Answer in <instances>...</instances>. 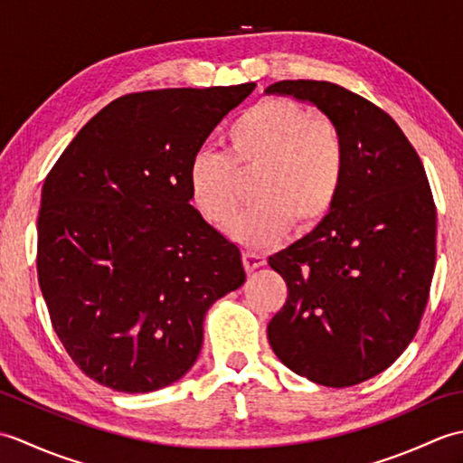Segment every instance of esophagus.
<instances>
[{"instance_id": "obj_1", "label": "esophagus", "mask_w": 463, "mask_h": 463, "mask_svg": "<svg viewBox=\"0 0 463 463\" xmlns=\"http://www.w3.org/2000/svg\"><path fill=\"white\" fill-rule=\"evenodd\" d=\"M242 264L247 270H254V269L264 267V264H267V259L257 252H242Z\"/></svg>"}]
</instances>
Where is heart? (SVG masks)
I'll use <instances>...</instances> for the list:
<instances>
[{"instance_id":"obj_1","label":"heart","mask_w":463,"mask_h":463,"mask_svg":"<svg viewBox=\"0 0 463 463\" xmlns=\"http://www.w3.org/2000/svg\"><path fill=\"white\" fill-rule=\"evenodd\" d=\"M226 153L203 149L189 165V193L203 219L229 224L237 214L241 175L254 176V203L231 234L249 249H267L297 222L312 229L336 204L346 181L348 153L330 119L312 117L290 99H264L226 129Z\"/></svg>"}]
</instances>
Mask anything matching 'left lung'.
<instances>
[{"instance_id":"left-lung-1","label":"left lung","mask_w":463,"mask_h":463,"mask_svg":"<svg viewBox=\"0 0 463 463\" xmlns=\"http://www.w3.org/2000/svg\"><path fill=\"white\" fill-rule=\"evenodd\" d=\"M264 93L317 105L348 153L330 214L269 259L288 287L269 322V342L298 376L356 386L394 364L426 310L436 204L424 165L386 111L336 83L279 81Z\"/></svg>"}]
</instances>
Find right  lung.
<instances>
[{"mask_svg": "<svg viewBox=\"0 0 463 463\" xmlns=\"http://www.w3.org/2000/svg\"><path fill=\"white\" fill-rule=\"evenodd\" d=\"M254 87L123 95L47 175L39 287L69 356L107 388L143 394L183 378L206 310L247 280L237 244L191 204L186 175Z\"/></svg>", "mask_w": 463, "mask_h": 463, "instance_id": "add662e5", "label": "right lung"}]
</instances>
